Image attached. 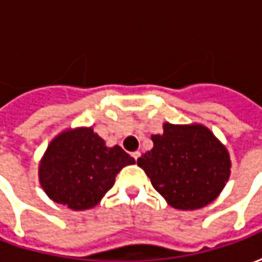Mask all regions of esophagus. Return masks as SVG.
<instances>
[{
    "instance_id": "1",
    "label": "esophagus",
    "mask_w": 262,
    "mask_h": 262,
    "mask_svg": "<svg viewBox=\"0 0 262 262\" xmlns=\"http://www.w3.org/2000/svg\"><path fill=\"white\" fill-rule=\"evenodd\" d=\"M132 156H133V157H135V160H139L140 159V151H133V154H132Z\"/></svg>"
}]
</instances>
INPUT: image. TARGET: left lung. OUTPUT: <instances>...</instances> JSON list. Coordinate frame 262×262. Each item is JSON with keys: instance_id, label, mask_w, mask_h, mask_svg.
Returning a JSON list of instances; mask_svg holds the SVG:
<instances>
[{"instance_id": "obj_1", "label": "left lung", "mask_w": 262, "mask_h": 262, "mask_svg": "<svg viewBox=\"0 0 262 262\" xmlns=\"http://www.w3.org/2000/svg\"><path fill=\"white\" fill-rule=\"evenodd\" d=\"M153 135V148L137 160L154 189L168 205L195 210L213 202L229 181L230 154L212 130L201 123L172 125Z\"/></svg>"}]
</instances>
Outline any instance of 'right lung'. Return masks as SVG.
Here are the masks:
<instances>
[{"instance_id":"obj_1","label":"right lung","mask_w":262,"mask_h":262,"mask_svg":"<svg viewBox=\"0 0 262 262\" xmlns=\"http://www.w3.org/2000/svg\"><path fill=\"white\" fill-rule=\"evenodd\" d=\"M119 146L108 147L91 126L66 129L49 143L39 163L40 187L71 210L97 206L123 167L135 164Z\"/></svg>"}]
</instances>
